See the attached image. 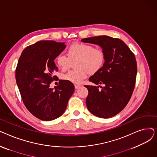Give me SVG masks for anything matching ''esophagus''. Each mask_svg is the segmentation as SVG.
<instances>
[{
    "label": "esophagus",
    "instance_id": "34e87169",
    "mask_svg": "<svg viewBox=\"0 0 157 157\" xmlns=\"http://www.w3.org/2000/svg\"><path fill=\"white\" fill-rule=\"evenodd\" d=\"M74 86H75V88H76V89H78V88H79L81 86L80 85H74Z\"/></svg>",
    "mask_w": 157,
    "mask_h": 157
}]
</instances>
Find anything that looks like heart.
I'll list each match as a JSON object with an SVG mask.
<instances>
[{
  "label": "heart",
  "instance_id": "1",
  "mask_svg": "<svg viewBox=\"0 0 157 157\" xmlns=\"http://www.w3.org/2000/svg\"><path fill=\"white\" fill-rule=\"evenodd\" d=\"M68 57L64 55H57L55 62L60 69L66 71L70 60L77 59L74 67L76 69L63 74L61 78L74 84H79L87 76L88 72L95 74L99 72L105 63V55L101 48L86 43H74L67 49Z\"/></svg>",
  "mask_w": 157,
  "mask_h": 157
}]
</instances>
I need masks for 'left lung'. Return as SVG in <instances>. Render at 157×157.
Wrapping results in <instances>:
<instances>
[{
    "instance_id": "8db88e82",
    "label": "left lung",
    "mask_w": 157,
    "mask_h": 157,
    "mask_svg": "<svg viewBox=\"0 0 157 157\" xmlns=\"http://www.w3.org/2000/svg\"><path fill=\"white\" fill-rule=\"evenodd\" d=\"M81 41L99 45L105 55L102 69L89 78L94 83L102 85L101 89L85 85L88 90L87 108L97 117L111 118L123 109L134 92L137 71L135 55L118 38L102 36Z\"/></svg>"
}]
</instances>
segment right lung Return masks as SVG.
<instances>
[{
  "label": "right lung",
  "mask_w": 157,
  "mask_h": 157,
  "mask_svg": "<svg viewBox=\"0 0 157 157\" xmlns=\"http://www.w3.org/2000/svg\"><path fill=\"white\" fill-rule=\"evenodd\" d=\"M65 48V43L40 40L23 49L16 68V81L23 102L29 111L43 121L60 117L74 91L69 81L59 80L55 90L49 88L57 78L54 60Z\"/></svg>",
  "instance_id": "obj_1"
}]
</instances>
